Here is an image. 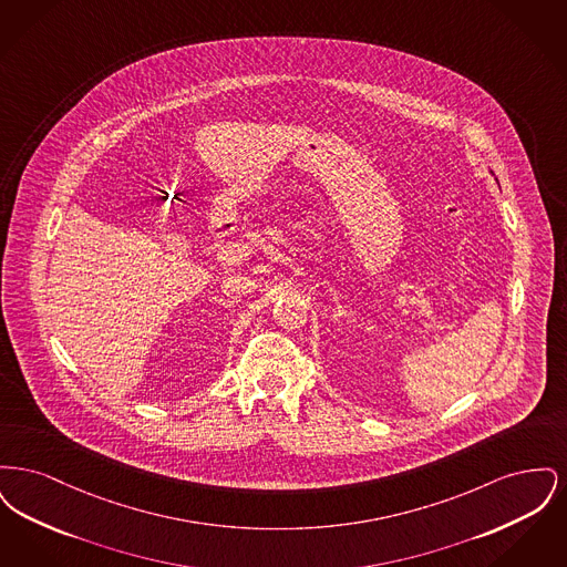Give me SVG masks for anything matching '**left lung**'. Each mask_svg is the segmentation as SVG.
<instances>
[{"label":"left lung","mask_w":567,"mask_h":567,"mask_svg":"<svg viewBox=\"0 0 567 567\" xmlns=\"http://www.w3.org/2000/svg\"><path fill=\"white\" fill-rule=\"evenodd\" d=\"M491 174H493V172H491ZM493 176H495V174H493Z\"/></svg>","instance_id":"obj_1"}]
</instances>
